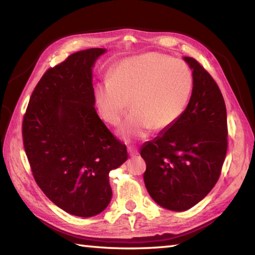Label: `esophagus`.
<instances>
[{"label": "esophagus", "instance_id": "34e87169", "mask_svg": "<svg viewBox=\"0 0 255 255\" xmlns=\"http://www.w3.org/2000/svg\"><path fill=\"white\" fill-rule=\"evenodd\" d=\"M128 152H129V155H130L131 157H133V156H136V155H138V149L137 148H133V147H128Z\"/></svg>", "mask_w": 255, "mask_h": 255}]
</instances>
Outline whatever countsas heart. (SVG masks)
Here are the masks:
<instances>
[{"mask_svg": "<svg viewBox=\"0 0 255 255\" xmlns=\"http://www.w3.org/2000/svg\"><path fill=\"white\" fill-rule=\"evenodd\" d=\"M193 72L186 63L161 53H146L120 62L109 81L96 90L98 112L106 123L118 126L124 139L146 137L152 128L165 130L182 117L191 99Z\"/></svg>", "mask_w": 255, "mask_h": 255, "instance_id": "heart-1", "label": "heart"}]
</instances>
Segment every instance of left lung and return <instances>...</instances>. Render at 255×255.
Returning a JSON list of instances; mask_svg holds the SVG:
<instances>
[{
    "label": "left lung",
    "mask_w": 255,
    "mask_h": 255,
    "mask_svg": "<svg viewBox=\"0 0 255 255\" xmlns=\"http://www.w3.org/2000/svg\"><path fill=\"white\" fill-rule=\"evenodd\" d=\"M193 70L191 99L177 123L141 147L143 182L157 204L186 211L220 178L228 151L226 107L219 86L202 64L185 57Z\"/></svg>",
    "instance_id": "obj_1"
}]
</instances>
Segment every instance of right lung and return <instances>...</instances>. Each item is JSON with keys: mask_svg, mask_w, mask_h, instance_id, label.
Instances as JSON below:
<instances>
[{"mask_svg": "<svg viewBox=\"0 0 255 255\" xmlns=\"http://www.w3.org/2000/svg\"><path fill=\"white\" fill-rule=\"evenodd\" d=\"M105 51H78L48 69L22 123L23 145L38 186L55 205L81 217L108 206L110 170L128 158L126 145L94 107L91 68Z\"/></svg>", "mask_w": 255, "mask_h": 255, "instance_id": "1", "label": "right lung"}]
</instances>
